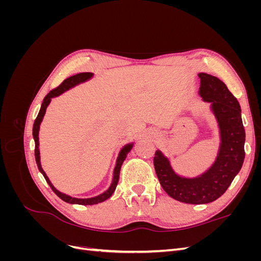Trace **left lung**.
<instances>
[{
	"label": "left lung",
	"instance_id": "obj_1",
	"mask_svg": "<svg viewBox=\"0 0 261 261\" xmlns=\"http://www.w3.org/2000/svg\"><path fill=\"white\" fill-rule=\"evenodd\" d=\"M199 96L209 102L218 122L220 146L215 162L196 177H184L173 170L170 159L156 150L153 164L164 192L173 199L191 204L209 203L222 196L242 168L245 129L238 99L219 78L199 73Z\"/></svg>",
	"mask_w": 261,
	"mask_h": 261
}]
</instances>
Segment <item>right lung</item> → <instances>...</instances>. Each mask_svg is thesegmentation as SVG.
<instances>
[{"instance_id":"1","label":"right lung","mask_w":261,"mask_h":261,"mask_svg":"<svg viewBox=\"0 0 261 261\" xmlns=\"http://www.w3.org/2000/svg\"><path fill=\"white\" fill-rule=\"evenodd\" d=\"M92 76H93L92 73L76 74V75H74L72 77H68L67 80H65L64 82H63L58 87V88L53 89L52 91H50L48 94H46V96L43 99V101H42L40 111H39V113H38V116H37L36 121L34 123V128H33V136H34V139H35V156H36V162H37L39 171H40L41 174L44 176L46 183L49 184V186L52 188V191L55 194H57L63 201L68 202V203H73V204H83V206H89V204H96V203L102 202V201L107 200L108 198H110V197L112 196V194L114 193L115 188H116V185L118 183V177H120V171H121L122 164H123L124 160L126 159V156H127V153L132 150V148L134 146V143L125 145L121 149V151H120V153H118V156H117V159H116V164H115V168H114V171H113L112 183H111V185H110V187L107 189L105 193H102V194H100L98 196L91 197V198H75V197H72V196L66 195L64 193H61L60 191H58V189L52 185L51 180L49 179L48 176H46L45 172L43 171V169L41 167V162H40V150H39V129H40V124H41V122L43 120L44 114H45V110H46V108H48V106L50 105L51 99L55 98V97H59L60 94L67 91L70 88H73V87H75L77 85H80L82 83H85L87 81H89L90 78H92Z\"/></svg>"}]
</instances>
